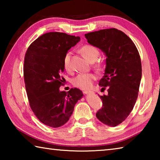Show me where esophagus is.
Listing matches in <instances>:
<instances>
[{
  "label": "esophagus",
  "mask_w": 160,
  "mask_h": 160,
  "mask_svg": "<svg viewBox=\"0 0 160 160\" xmlns=\"http://www.w3.org/2000/svg\"><path fill=\"white\" fill-rule=\"evenodd\" d=\"M92 91H88V90H84V91H83V93L85 94H90V93H92Z\"/></svg>",
  "instance_id": "obj_1"
}]
</instances>
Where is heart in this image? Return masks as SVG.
Returning <instances> with one entry per match:
<instances>
[{
  "instance_id": "obj_1",
  "label": "heart",
  "mask_w": 160,
  "mask_h": 160,
  "mask_svg": "<svg viewBox=\"0 0 160 160\" xmlns=\"http://www.w3.org/2000/svg\"><path fill=\"white\" fill-rule=\"evenodd\" d=\"M80 51L82 55L90 62H94L93 67L97 72H102L106 67V62L103 59L97 60L99 56V50L95 46L92 44H85L80 48ZM70 56L71 52H67L65 54L63 65L64 69L68 72L71 70L70 66ZM96 80V75L93 73H82L78 75L72 80V84L75 87L80 89H89L92 85V83Z\"/></svg>"
}]
</instances>
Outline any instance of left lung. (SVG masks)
Listing matches in <instances>:
<instances>
[{"label":"left lung","instance_id":"1","mask_svg":"<svg viewBox=\"0 0 160 160\" xmlns=\"http://www.w3.org/2000/svg\"><path fill=\"white\" fill-rule=\"evenodd\" d=\"M88 42L107 56L104 75L99 81L108 94L99 96L102 107L97 118L109 126H116L128 117L136 102L142 77L141 60L132 40L116 28L85 34Z\"/></svg>","mask_w":160,"mask_h":160}]
</instances>
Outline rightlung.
<instances>
[{
  "label": "right lung",
  "instance_id": "right-lung-1",
  "mask_svg": "<svg viewBox=\"0 0 160 160\" xmlns=\"http://www.w3.org/2000/svg\"><path fill=\"white\" fill-rule=\"evenodd\" d=\"M63 32H48L29 45L24 61V80L32 112L45 125L58 128L69 120L83 94L78 88L59 90L63 85L65 54L80 41Z\"/></svg>",
  "mask_w": 160,
  "mask_h": 160
}]
</instances>
